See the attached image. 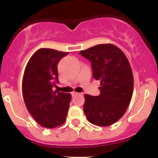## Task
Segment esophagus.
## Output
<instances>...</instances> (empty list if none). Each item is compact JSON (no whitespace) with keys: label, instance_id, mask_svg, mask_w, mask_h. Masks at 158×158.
I'll return each instance as SVG.
<instances>
[{"label":"esophagus","instance_id":"34e87169","mask_svg":"<svg viewBox=\"0 0 158 158\" xmlns=\"http://www.w3.org/2000/svg\"><path fill=\"white\" fill-rule=\"evenodd\" d=\"M71 95H72V96H73H73H77V95H79V93H76V92H73V93H71Z\"/></svg>","mask_w":158,"mask_h":158}]
</instances>
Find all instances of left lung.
<instances>
[{
    "instance_id": "8db88e82",
    "label": "left lung",
    "mask_w": 158,
    "mask_h": 158,
    "mask_svg": "<svg viewBox=\"0 0 158 158\" xmlns=\"http://www.w3.org/2000/svg\"><path fill=\"white\" fill-rule=\"evenodd\" d=\"M79 54L91 62L93 77L100 81L99 96L85 95L83 110L96 126L115 123L126 112L134 89V77L128 59L112 44H99Z\"/></svg>"
}]
</instances>
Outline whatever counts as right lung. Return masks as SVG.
I'll list each match as a JSON object with an SVG mask.
<instances>
[{
  "label": "right lung",
  "instance_id": "add662e5",
  "mask_svg": "<svg viewBox=\"0 0 158 158\" xmlns=\"http://www.w3.org/2000/svg\"><path fill=\"white\" fill-rule=\"evenodd\" d=\"M69 53L42 48L29 60L23 77V96L29 113L43 127L64 123L69 107V93L54 92L59 83L58 64Z\"/></svg>",
  "mask_w": 158,
  "mask_h": 158
}]
</instances>
